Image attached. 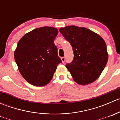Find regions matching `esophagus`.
Instances as JSON below:
<instances>
[{
  "label": "esophagus",
  "mask_w": 120,
  "mask_h": 120,
  "mask_svg": "<svg viewBox=\"0 0 120 120\" xmlns=\"http://www.w3.org/2000/svg\"><path fill=\"white\" fill-rule=\"evenodd\" d=\"M61 61H62V62L64 63L65 62V61H66V57H61Z\"/></svg>",
  "instance_id": "esophagus-1"
}]
</instances>
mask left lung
<instances>
[{"instance_id":"1","label":"left lung","mask_w":120,"mask_h":120,"mask_svg":"<svg viewBox=\"0 0 120 120\" xmlns=\"http://www.w3.org/2000/svg\"><path fill=\"white\" fill-rule=\"evenodd\" d=\"M71 45L74 59L66 67L74 80L86 85L100 76L108 60L107 47L102 38L83 27L67 26L59 30Z\"/></svg>"}]
</instances>
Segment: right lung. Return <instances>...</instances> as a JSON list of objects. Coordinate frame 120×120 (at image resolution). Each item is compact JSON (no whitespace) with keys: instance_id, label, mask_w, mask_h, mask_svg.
Returning a JSON list of instances; mask_svg holds the SVG:
<instances>
[{"instance_id":"obj_1","label":"right lung","mask_w":120,"mask_h":120,"mask_svg":"<svg viewBox=\"0 0 120 120\" xmlns=\"http://www.w3.org/2000/svg\"><path fill=\"white\" fill-rule=\"evenodd\" d=\"M57 34L55 28L44 26L32 30L19 41L14 59L28 82L37 86L46 85L52 79L57 66L62 63L54 43Z\"/></svg>"}]
</instances>
